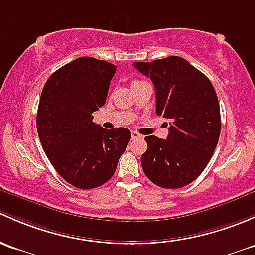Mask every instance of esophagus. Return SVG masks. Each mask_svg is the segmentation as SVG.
I'll list each match as a JSON object with an SVG mask.
<instances>
[{
    "instance_id": "esophagus-1",
    "label": "esophagus",
    "mask_w": 255,
    "mask_h": 255,
    "mask_svg": "<svg viewBox=\"0 0 255 255\" xmlns=\"http://www.w3.org/2000/svg\"><path fill=\"white\" fill-rule=\"evenodd\" d=\"M131 137H132V140H140V138H143V136L141 133H138L137 131H132L131 132Z\"/></svg>"
}]
</instances>
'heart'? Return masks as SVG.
<instances>
[{
	"label": "heart",
	"mask_w": 255,
	"mask_h": 255,
	"mask_svg": "<svg viewBox=\"0 0 255 255\" xmlns=\"http://www.w3.org/2000/svg\"><path fill=\"white\" fill-rule=\"evenodd\" d=\"M138 82H141V81H133L132 85H135V83H138Z\"/></svg>",
	"instance_id": "obj_1"
}]
</instances>
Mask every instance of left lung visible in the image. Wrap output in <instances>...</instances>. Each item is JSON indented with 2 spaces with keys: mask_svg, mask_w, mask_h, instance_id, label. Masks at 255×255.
Masks as SVG:
<instances>
[{
  "mask_svg": "<svg viewBox=\"0 0 255 255\" xmlns=\"http://www.w3.org/2000/svg\"><path fill=\"white\" fill-rule=\"evenodd\" d=\"M133 66L153 83L157 114L170 120L167 140L145 137L143 172L161 188H183L203 173L219 142L221 115L216 92L209 78L183 57Z\"/></svg>",
  "mask_w": 255,
  "mask_h": 255,
  "instance_id": "8db88e82",
  "label": "left lung"
}]
</instances>
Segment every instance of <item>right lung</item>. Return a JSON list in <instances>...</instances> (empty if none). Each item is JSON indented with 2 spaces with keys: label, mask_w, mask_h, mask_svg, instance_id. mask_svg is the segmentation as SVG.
I'll use <instances>...</instances> for the list:
<instances>
[{
  "label": "right lung",
  "mask_w": 255,
  "mask_h": 255,
  "mask_svg": "<svg viewBox=\"0 0 255 255\" xmlns=\"http://www.w3.org/2000/svg\"><path fill=\"white\" fill-rule=\"evenodd\" d=\"M117 66L78 57L46 81L36 114L45 154L57 173L80 189H94L114 175L131 138L127 128H103L93 113L104 106Z\"/></svg>",
  "instance_id": "obj_1"
}]
</instances>
